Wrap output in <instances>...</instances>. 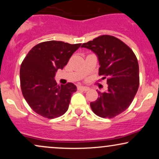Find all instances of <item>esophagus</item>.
<instances>
[{"label":"esophagus","mask_w":159,"mask_h":159,"mask_svg":"<svg viewBox=\"0 0 159 159\" xmlns=\"http://www.w3.org/2000/svg\"><path fill=\"white\" fill-rule=\"evenodd\" d=\"M78 89L79 90H83V91H88L89 90H90V88H89V87H83V86H78Z\"/></svg>","instance_id":"obj_1"}]
</instances>
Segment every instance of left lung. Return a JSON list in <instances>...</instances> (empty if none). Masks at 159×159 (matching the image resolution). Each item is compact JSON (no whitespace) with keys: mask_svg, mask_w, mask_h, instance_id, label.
<instances>
[{"mask_svg":"<svg viewBox=\"0 0 159 159\" xmlns=\"http://www.w3.org/2000/svg\"><path fill=\"white\" fill-rule=\"evenodd\" d=\"M97 56L98 75L107 78V90L90 102L94 114L112 118L125 111L131 105L139 87V66L132 50L123 42L112 36H98L84 43Z\"/></svg>","mask_w":159,"mask_h":159,"instance_id":"left-lung-1","label":"left lung"}]
</instances>
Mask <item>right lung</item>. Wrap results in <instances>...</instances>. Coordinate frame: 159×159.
Returning <instances> with one entry per match:
<instances>
[{"label":"right lung","mask_w":159,"mask_h":159,"mask_svg":"<svg viewBox=\"0 0 159 159\" xmlns=\"http://www.w3.org/2000/svg\"><path fill=\"white\" fill-rule=\"evenodd\" d=\"M81 44L48 41L35 45L24 59L20 82L24 98L38 114L48 118L61 116L68 110L71 97L77 90L72 83L58 87L54 78Z\"/></svg>","instance_id":"add662e5"}]
</instances>
